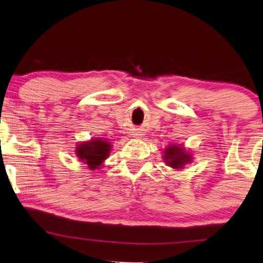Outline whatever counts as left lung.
<instances>
[{"mask_svg": "<svg viewBox=\"0 0 263 263\" xmlns=\"http://www.w3.org/2000/svg\"><path fill=\"white\" fill-rule=\"evenodd\" d=\"M165 163L172 168H182L186 163L192 161L190 154H186L179 146H168L164 152Z\"/></svg>", "mask_w": 263, "mask_h": 263, "instance_id": "left-lung-1", "label": "left lung"}]
</instances>
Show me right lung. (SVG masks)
<instances>
[{
  "label": "right lung",
  "instance_id": "1",
  "mask_svg": "<svg viewBox=\"0 0 263 263\" xmlns=\"http://www.w3.org/2000/svg\"><path fill=\"white\" fill-rule=\"evenodd\" d=\"M110 142L102 139H95L91 141L82 142L77 147V157L88 165L91 170L98 168L110 153Z\"/></svg>",
  "mask_w": 263,
  "mask_h": 263
}]
</instances>
